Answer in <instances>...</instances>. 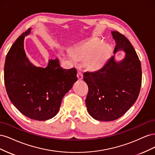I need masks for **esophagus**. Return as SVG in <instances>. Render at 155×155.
<instances>
[{
    "mask_svg": "<svg viewBox=\"0 0 155 155\" xmlns=\"http://www.w3.org/2000/svg\"><path fill=\"white\" fill-rule=\"evenodd\" d=\"M77 77L78 78L79 80H81L83 78V74L81 71H78V74H77Z\"/></svg>",
    "mask_w": 155,
    "mask_h": 155,
    "instance_id": "obj_1",
    "label": "esophagus"
}]
</instances>
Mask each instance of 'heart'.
<instances>
[{"mask_svg": "<svg viewBox=\"0 0 155 155\" xmlns=\"http://www.w3.org/2000/svg\"><path fill=\"white\" fill-rule=\"evenodd\" d=\"M101 44V41L95 39L83 42L72 50L70 57L73 61H85V65L90 69H100L105 65L111 51L109 45Z\"/></svg>", "mask_w": 155, "mask_h": 155, "instance_id": "1", "label": "heart"}]
</instances>
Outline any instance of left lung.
Here are the masks:
<instances>
[{"instance_id": "8db88e82", "label": "left lung", "mask_w": 155, "mask_h": 155, "mask_svg": "<svg viewBox=\"0 0 155 155\" xmlns=\"http://www.w3.org/2000/svg\"><path fill=\"white\" fill-rule=\"evenodd\" d=\"M111 34L116 43L114 55L101 69L83 74L88 87L87 111L94 119L104 121L123 116L137 101L142 83L141 63L133 45L120 33ZM119 51L125 55L117 61L115 55Z\"/></svg>"}]
</instances>
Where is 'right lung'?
<instances>
[{
	"label": "right lung",
	"mask_w": 155,
	"mask_h": 155,
	"mask_svg": "<svg viewBox=\"0 0 155 155\" xmlns=\"http://www.w3.org/2000/svg\"><path fill=\"white\" fill-rule=\"evenodd\" d=\"M31 31L18 37L7 54L4 83L10 101L22 114L45 121L58 114L63 97L78 81L77 70L63 69L58 58L49 59L45 68L33 64L24 48L25 37Z\"/></svg>",
	"instance_id": "add662e5"
}]
</instances>
